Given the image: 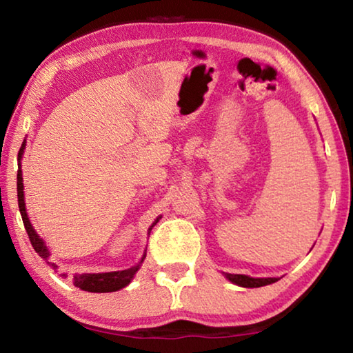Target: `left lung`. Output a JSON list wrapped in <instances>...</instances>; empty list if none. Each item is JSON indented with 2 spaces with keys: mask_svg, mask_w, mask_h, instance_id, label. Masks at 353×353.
Listing matches in <instances>:
<instances>
[{
  "mask_svg": "<svg viewBox=\"0 0 353 353\" xmlns=\"http://www.w3.org/2000/svg\"><path fill=\"white\" fill-rule=\"evenodd\" d=\"M225 277L240 286H244V288H259V286H265V285H271L274 282H277L279 279L276 277H268V279H252L249 276H243V274H225Z\"/></svg>",
  "mask_w": 353,
  "mask_h": 353,
  "instance_id": "left-lung-1",
  "label": "left lung"
}]
</instances>
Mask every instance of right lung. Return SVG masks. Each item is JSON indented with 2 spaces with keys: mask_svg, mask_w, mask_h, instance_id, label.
I'll list each match as a JSON object with an SVG mask.
<instances>
[{
  "mask_svg": "<svg viewBox=\"0 0 353 353\" xmlns=\"http://www.w3.org/2000/svg\"><path fill=\"white\" fill-rule=\"evenodd\" d=\"M25 145L26 141H23V145L19 151V160L21 159L23 151H25ZM21 166V165H19ZM17 194H19V207H20V213L23 218V224H25V229L28 232L29 241H31L32 248L35 252H37L41 259H48L50 256V252H48L46 246L43 241L40 240L39 235L35 234V230L32 229L31 223H29V218L26 214V208H25V198H23V177H21V170L19 168V172H17ZM159 221V218H157ZM155 221L154 224H157ZM152 224V225H154ZM151 230V229H149ZM143 261V259H141ZM51 266L56 270L54 263H51ZM140 266V265H139ZM139 266L129 268V270L124 271H115V272H103V274H76L73 277V283L77 288H81L83 291H90V292H112V291H118L128 286L130 280H132L134 274L139 271Z\"/></svg>",
  "mask_w": 353,
  "mask_h": 353,
  "instance_id": "1",
  "label": "right lung"
}]
</instances>
